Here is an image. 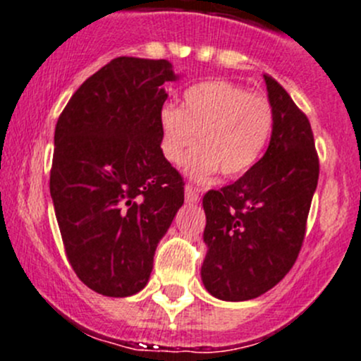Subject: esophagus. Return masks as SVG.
<instances>
[{
	"instance_id": "1",
	"label": "esophagus",
	"mask_w": 361,
	"mask_h": 361,
	"mask_svg": "<svg viewBox=\"0 0 361 361\" xmlns=\"http://www.w3.org/2000/svg\"><path fill=\"white\" fill-rule=\"evenodd\" d=\"M184 195H185V203H189V205H196V203L200 202L198 191H196V189H192V185H185Z\"/></svg>"
}]
</instances>
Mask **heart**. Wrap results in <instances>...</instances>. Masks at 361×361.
Segmentation results:
<instances>
[{"mask_svg":"<svg viewBox=\"0 0 361 361\" xmlns=\"http://www.w3.org/2000/svg\"><path fill=\"white\" fill-rule=\"evenodd\" d=\"M159 130L161 153L173 165L198 139L200 147L184 165L191 180L207 182L219 170L226 177H238L262 156L273 130V107L264 95L241 85L205 81L184 92L180 109L165 106L159 111Z\"/></svg>","mask_w":361,"mask_h":361,"instance_id":"heart-1","label":"heart"}]
</instances>
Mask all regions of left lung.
<instances>
[{"label":"left lung","mask_w":361,"mask_h":361,"mask_svg":"<svg viewBox=\"0 0 361 361\" xmlns=\"http://www.w3.org/2000/svg\"><path fill=\"white\" fill-rule=\"evenodd\" d=\"M262 78L273 107L269 146L236 182L203 198L202 281L210 295L229 302L262 295L290 271L318 184V156L306 114L276 80Z\"/></svg>","instance_id":"8db88e82"}]
</instances>
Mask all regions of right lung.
Listing matches in <instances>:
<instances>
[{
	"label": "right lung",
	"mask_w": 361,
	"mask_h": 361,
	"mask_svg": "<svg viewBox=\"0 0 361 361\" xmlns=\"http://www.w3.org/2000/svg\"><path fill=\"white\" fill-rule=\"evenodd\" d=\"M172 68L163 59H114L74 92L55 126V217L74 273L102 295L146 287L156 247L184 203L159 130L163 85L180 78Z\"/></svg>",
	"instance_id": "right-lung-1"
}]
</instances>
